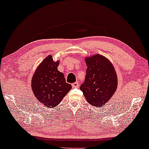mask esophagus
<instances>
[{
  "label": "esophagus",
  "instance_id": "34e87169",
  "mask_svg": "<svg viewBox=\"0 0 149 149\" xmlns=\"http://www.w3.org/2000/svg\"><path fill=\"white\" fill-rule=\"evenodd\" d=\"M72 86L73 88H78L79 87V83L78 82H74V83L72 84Z\"/></svg>",
  "mask_w": 149,
  "mask_h": 149
}]
</instances>
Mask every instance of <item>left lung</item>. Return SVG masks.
<instances>
[{
    "instance_id": "left-lung-1",
    "label": "left lung",
    "mask_w": 149,
    "mask_h": 149,
    "mask_svg": "<svg viewBox=\"0 0 149 149\" xmlns=\"http://www.w3.org/2000/svg\"><path fill=\"white\" fill-rule=\"evenodd\" d=\"M85 62L86 74L80 89L90 104L102 106L108 103L118 88L116 70L108 58L100 54L86 57Z\"/></svg>"
}]
</instances>
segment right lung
Wrapping results in <instances>:
<instances>
[{"label": "right lung", "instance_id": "right-lung-1", "mask_svg": "<svg viewBox=\"0 0 149 149\" xmlns=\"http://www.w3.org/2000/svg\"><path fill=\"white\" fill-rule=\"evenodd\" d=\"M59 61H54L48 55L36 69L31 79V90L42 106L49 109L55 108L72 88L66 82L64 74L58 71Z\"/></svg>", "mask_w": 149, "mask_h": 149}]
</instances>
